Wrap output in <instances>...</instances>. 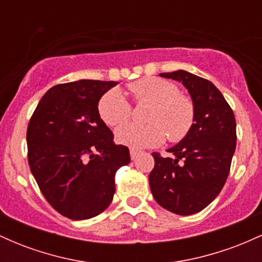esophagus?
Masks as SVG:
<instances>
[{
    "instance_id": "esophagus-1",
    "label": "esophagus",
    "mask_w": 262,
    "mask_h": 262,
    "mask_svg": "<svg viewBox=\"0 0 262 262\" xmlns=\"http://www.w3.org/2000/svg\"><path fill=\"white\" fill-rule=\"evenodd\" d=\"M139 154H140V151H138V150L130 149V158H132V160H135V159H137L138 156H139Z\"/></svg>"
}]
</instances>
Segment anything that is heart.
I'll list each match as a JSON object with an SVG mask.
<instances>
[{
    "mask_svg": "<svg viewBox=\"0 0 262 262\" xmlns=\"http://www.w3.org/2000/svg\"><path fill=\"white\" fill-rule=\"evenodd\" d=\"M128 92L137 104H151L146 116L149 124H125L116 132L119 144L132 149L158 146L169 135L171 141L183 139L194 122V106L187 96L170 81L146 77L128 85ZM98 114L110 127L128 122L132 106L118 90H111L98 101Z\"/></svg>",
    "mask_w": 262,
    "mask_h": 262,
    "instance_id": "obj_1",
    "label": "heart"
}]
</instances>
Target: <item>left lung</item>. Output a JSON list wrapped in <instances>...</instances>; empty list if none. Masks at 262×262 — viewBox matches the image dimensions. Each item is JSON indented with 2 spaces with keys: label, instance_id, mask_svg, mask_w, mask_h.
Returning <instances> with one entry per match:
<instances>
[{
  "label": "left lung",
  "instance_id": "1",
  "mask_svg": "<svg viewBox=\"0 0 262 262\" xmlns=\"http://www.w3.org/2000/svg\"><path fill=\"white\" fill-rule=\"evenodd\" d=\"M160 76L180 81L188 90L194 123L188 134L167 150L173 158L152 152L150 189L162 208L191 215L206 208L227 181L236 146L235 117L210 81L183 70Z\"/></svg>",
  "mask_w": 262,
  "mask_h": 262
}]
</instances>
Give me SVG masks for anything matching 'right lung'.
Listing matches in <instances>:
<instances>
[{
	"label": "right lung",
	"mask_w": 262,
	"mask_h": 262,
	"mask_svg": "<svg viewBox=\"0 0 262 262\" xmlns=\"http://www.w3.org/2000/svg\"><path fill=\"white\" fill-rule=\"evenodd\" d=\"M116 81L80 80L52 87L27 129L28 162L45 200L64 217L101 214L116 192L114 176L130 162L129 149L113 143L98 101Z\"/></svg>",
	"instance_id": "add662e5"
}]
</instances>
